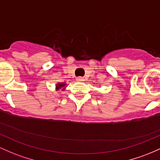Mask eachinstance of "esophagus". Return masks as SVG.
I'll list each match as a JSON object with an SVG mask.
<instances>
[{
	"label": "esophagus",
	"mask_w": 160,
	"mask_h": 160,
	"mask_svg": "<svg viewBox=\"0 0 160 160\" xmlns=\"http://www.w3.org/2000/svg\"><path fill=\"white\" fill-rule=\"evenodd\" d=\"M76 81H78V82H83L85 80H84V78H82V77H78L76 78Z\"/></svg>",
	"instance_id": "34e87169"
}]
</instances>
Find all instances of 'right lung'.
Instances as JSON below:
<instances>
[{
  "instance_id": "obj_1",
  "label": "right lung",
  "mask_w": 160,
  "mask_h": 160,
  "mask_svg": "<svg viewBox=\"0 0 160 160\" xmlns=\"http://www.w3.org/2000/svg\"><path fill=\"white\" fill-rule=\"evenodd\" d=\"M64 86H65V84H60V83H59L58 85H57V89H60V88H61L62 87H64Z\"/></svg>"
}]
</instances>
